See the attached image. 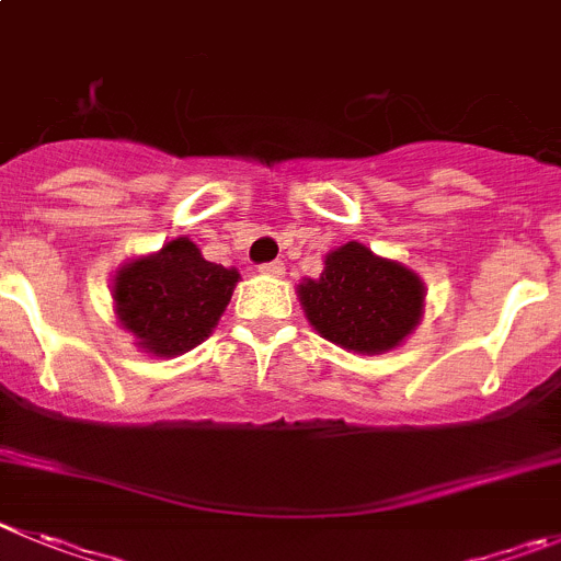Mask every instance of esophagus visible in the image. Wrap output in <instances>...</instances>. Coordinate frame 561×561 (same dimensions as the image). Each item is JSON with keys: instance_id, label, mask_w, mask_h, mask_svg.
Here are the masks:
<instances>
[{"instance_id": "esophagus-1", "label": "esophagus", "mask_w": 561, "mask_h": 561, "mask_svg": "<svg viewBox=\"0 0 561 561\" xmlns=\"http://www.w3.org/2000/svg\"><path fill=\"white\" fill-rule=\"evenodd\" d=\"M259 272L270 277H284V264H280V261H270V264H261Z\"/></svg>"}]
</instances>
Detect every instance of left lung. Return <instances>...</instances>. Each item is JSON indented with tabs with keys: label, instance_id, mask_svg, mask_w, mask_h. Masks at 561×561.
Wrapping results in <instances>:
<instances>
[{
	"label": "left lung",
	"instance_id": "obj_1",
	"mask_svg": "<svg viewBox=\"0 0 561 561\" xmlns=\"http://www.w3.org/2000/svg\"><path fill=\"white\" fill-rule=\"evenodd\" d=\"M297 297L322 339L362 356L400 347L425 314L423 277L362 241L331 250L320 277H306Z\"/></svg>",
	"mask_w": 561,
	"mask_h": 561
}]
</instances>
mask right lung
Returning a JSON list of instances; mask_svg holds the SVG:
<instances>
[{"mask_svg": "<svg viewBox=\"0 0 561 561\" xmlns=\"http://www.w3.org/2000/svg\"><path fill=\"white\" fill-rule=\"evenodd\" d=\"M239 280L236 266L205 261L188 236H178L116 270L113 314L147 356H183L214 333Z\"/></svg>", "mask_w": 561, "mask_h": 561, "instance_id": "add662e5", "label": "right lung"}]
</instances>
